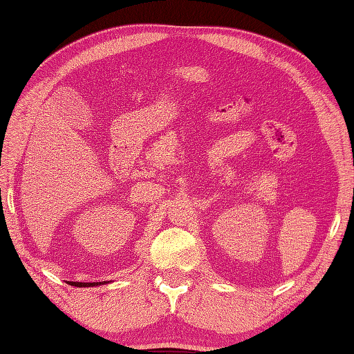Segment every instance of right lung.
I'll return each instance as SVG.
<instances>
[{
  "instance_id": "1",
  "label": "right lung",
  "mask_w": 354,
  "mask_h": 354,
  "mask_svg": "<svg viewBox=\"0 0 354 354\" xmlns=\"http://www.w3.org/2000/svg\"><path fill=\"white\" fill-rule=\"evenodd\" d=\"M109 281H95V283H80V281H68L70 286H76V288H94V286H102Z\"/></svg>"
}]
</instances>
